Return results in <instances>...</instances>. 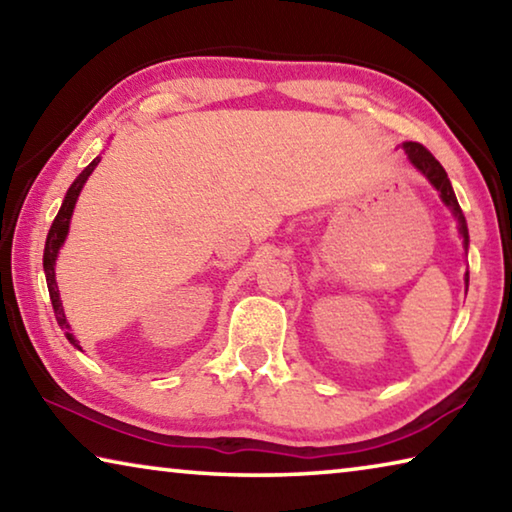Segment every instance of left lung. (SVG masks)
<instances>
[{
	"label": "left lung",
	"mask_w": 512,
	"mask_h": 512,
	"mask_svg": "<svg viewBox=\"0 0 512 512\" xmlns=\"http://www.w3.org/2000/svg\"><path fill=\"white\" fill-rule=\"evenodd\" d=\"M402 149H404L406 158H409V162L413 164V167L418 169L422 176L429 180L433 189H436L438 196H440V201L445 203L447 210H452L454 219L458 221V232H461V237H463V246H465V255H467V246H470V235H467V223H465V216L461 212V205H458V201H456V194H454V189H452V183H449L447 171L443 169V164H440L436 158H433V155L427 149H424L422 144H418V142H404ZM467 282H470V275L465 273V284Z\"/></svg>",
	"instance_id": "left-lung-1"
}]
</instances>
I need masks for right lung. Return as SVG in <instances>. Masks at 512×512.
<instances>
[{"label":"right lung","instance_id":"add662e5","mask_svg":"<svg viewBox=\"0 0 512 512\" xmlns=\"http://www.w3.org/2000/svg\"><path fill=\"white\" fill-rule=\"evenodd\" d=\"M101 162V158H94L88 167H85L79 178L74 180L72 187L67 189L65 194V201L63 205H60V210L56 214L54 223H51L49 228V235H47V241H45V255H42V268H45V277H47V289H49V298H51V307H54V314H56V320L60 329H63L67 341L74 345V348L81 350L79 341H76V336L72 334V327H69L67 323V316H65V309H63V300H60V293H58V284H56V259H58V253L60 248H63L65 239H67V232H69V221H72V214H74V207H76V201H79L81 196V189L83 185L88 183L90 173L97 169V164Z\"/></svg>","mask_w":512,"mask_h":512}]
</instances>
